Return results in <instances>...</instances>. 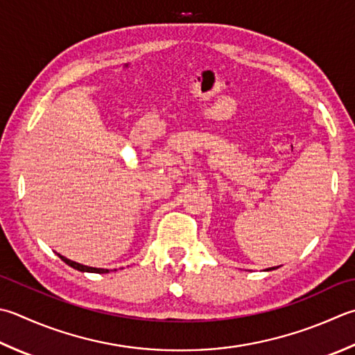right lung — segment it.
Returning a JSON list of instances; mask_svg holds the SVG:
<instances>
[{
  "label": "right lung",
  "mask_w": 355,
  "mask_h": 355,
  "mask_svg": "<svg viewBox=\"0 0 355 355\" xmlns=\"http://www.w3.org/2000/svg\"><path fill=\"white\" fill-rule=\"evenodd\" d=\"M60 259L66 263V265H69L71 268L76 269V270H81V272H95V274H104V272H109L107 269H100V268H90V266H85V265H80V263H75L72 260L66 259V257L62 255H58Z\"/></svg>",
  "instance_id": "1"
}]
</instances>
